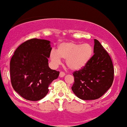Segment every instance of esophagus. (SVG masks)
Returning a JSON list of instances; mask_svg holds the SVG:
<instances>
[{
    "instance_id": "1",
    "label": "esophagus",
    "mask_w": 127,
    "mask_h": 127,
    "mask_svg": "<svg viewBox=\"0 0 127 127\" xmlns=\"http://www.w3.org/2000/svg\"><path fill=\"white\" fill-rule=\"evenodd\" d=\"M65 75V74L64 72H61L60 74H59V77H60L61 78H62V77H64Z\"/></svg>"
}]
</instances>
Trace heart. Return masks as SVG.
I'll list each match as a JSON object with an SVG mask.
<instances>
[{
    "label": "heart",
    "mask_w": 127,
    "mask_h": 127,
    "mask_svg": "<svg viewBox=\"0 0 127 127\" xmlns=\"http://www.w3.org/2000/svg\"><path fill=\"white\" fill-rule=\"evenodd\" d=\"M93 54V47L89 43L81 44L74 42L61 43L58 46L56 52H50V61L54 65L65 59L66 66L72 71H79L89 64Z\"/></svg>",
    "instance_id": "obj_1"
}]
</instances>
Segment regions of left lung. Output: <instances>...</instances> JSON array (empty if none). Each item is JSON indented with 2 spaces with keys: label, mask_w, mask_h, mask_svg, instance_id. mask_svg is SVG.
Returning a JSON list of instances; mask_svg holds the SVG:
<instances>
[{
  "label": "left lung",
  "mask_w": 127,
  "mask_h": 127,
  "mask_svg": "<svg viewBox=\"0 0 127 127\" xmlns=\"http://www.w3.org/2000/svg\"><path fill=\"white\" fill-rule=\"evenodd\" d=\"M94 55L83 69L73 74L74 93L80 99H97L109 90L114 81L111 58L97 40H94Z\"/></svg>",
  "instance_id": "1"
}]
</instances>
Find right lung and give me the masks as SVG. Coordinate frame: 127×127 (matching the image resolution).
<instances>
[{"instance_id": "right-lung-1", "label": "right lung", "mask_w": 127, "mask_h": 127, "mask_svg": "<svg viewBox=\"0 0 127 127\" xmlns=\"http://www.w3.org/2000/svg\"><path fill=\"white\" fill-rule=\"evenodd\" d=\"M51 50L49 40L32 38L22 43L15 51L10 62L12 86L25 99H43L48 93L52 82L58 78L59 71L49 66Z\"/></svg>"}]
</instances>
